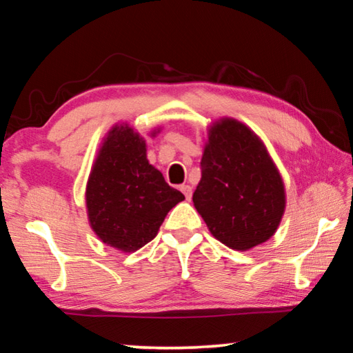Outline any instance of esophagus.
<instances>
[{
    "label": "esophagus",
    "mask_w": 353,
    "mask_h": 353,
    "mask_svg": "<svg viewBox=\"0 0 353 353\" xmlns=\"http://www.w3.org/2000/svg\"><path fill=\"white\" fill-rule=\"evenodd\" d=\"M181 191H182V193L185 194V199H187V201H190V199H191V187H190V185L183 183L182 187H181Z\"/></svg>",
    "instance_id": "34e87169"
}]
</instances>
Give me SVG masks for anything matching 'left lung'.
<instances>
[{
	"label": "left lung",
	"instance_id": "1",
	"mask_svg": "<svg viewBox=\"0 0 353 353\" xmlns=\"http://www.w3.org/2000/svg\"><path fill=\"white\" fill-rule=\"evenodd\" d=\"M201 174L193 202L216 240L236 250L270 240L285 210V188L252 130L227 118L213 124Z\"/></svg>",
	"mask_w": 353,
	"mask_h": 353
}]
</instances>
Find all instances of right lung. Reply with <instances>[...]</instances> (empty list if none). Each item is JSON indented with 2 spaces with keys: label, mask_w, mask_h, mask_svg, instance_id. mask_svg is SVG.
Wrapping results in <instances>:
<instances>
[{
  "label": "right lung",
  "mask_w": 353,
  "mask_h": 353,
  "mask_svg": "<svg viewBox=\"0 0 353 353\" xmlns=\"http://www.w3.org/2000/svg\"><path fill=\"white\" fill-rule=\"evenodd\" d=\"M85 199L94 234L134 252L157 235L166 213L185 196L149 165L145 140L129 126H115L99 149Z\"/></svg>",
  "instance_id": "1"
}]
</instances>
